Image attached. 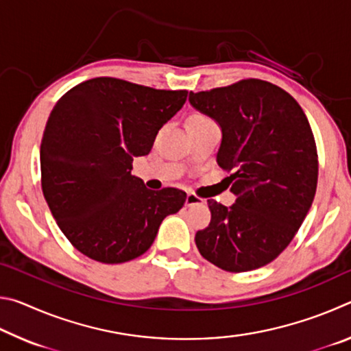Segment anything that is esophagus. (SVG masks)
I'll return each instance as SVG.
<instances>
[{"mask_svg": "<svg viewBox=\"0 0 351 351\" xmlns=\"http://www.w3.org/2000/svg\"><path fill=\"white\" fill-rule=\"evenodd\" d=\"M201 203H203V199L198 198L197 195L187 193V197H186V206H187V207H190V206H197V204H201Z\"/></svg>", "mask_w": 351, "mask_h": 351, "instance_id": "obj_1", "label": "esophagus"}]
</instances>
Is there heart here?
Returning <instances> with one entry per match:
<instances>
[{
  "label": "heart",
  "mask_w": 351,
  "mask_h": 351,
  "mask_svg": "<svg viewBox=\"0 0 351 351\" xmlns=\"http://www.w3.org/2000/svg\"><path fill=\"white\" fill-rule=\"evenodd\" d=\"M203 121H209L206 116L203 114H192L187 119V123H192V122H203Z\"/></svg>",
  "instance_id": "heart-1"
}]
</instances>
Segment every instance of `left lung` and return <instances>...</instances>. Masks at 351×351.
<instances>
[{
	"instance_id": "8db88e82",
	"label": "left lung",
	"mask_w": 351,
	"mask_h": 351,
	"mask_svg": "<svg viewBox=\"0 0 351 351\" xmlns=\"http://www.w3.org/2000/svg\"><path fill=\"white\" fill-rule=\"evenodd\" d=\"M195 110L221 128L217 162L237 199H207L210 224L199 254L218 268L245 272L271 263L304 223L317 187V150L304 110L282 88L249 79L189 94Z\"/></svg>"
}]
</instances>
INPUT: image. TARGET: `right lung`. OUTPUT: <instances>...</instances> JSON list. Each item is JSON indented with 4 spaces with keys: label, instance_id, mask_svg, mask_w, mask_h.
Returning <instances> with one entry per match:
<instances>
[{
    "label": "right lung",
    "instance_id": "obj_1",
    "mask_svg": "<svg viewBox=\"0 0 351 351\" xmlns=\"http://www.w3.org/2000/svg\"><path fill=\"white\" fill-rule=\"evenodd\" d=\"M187 100V91L153 90L97 77L69 90L52 108L40 145L41 189L73 246L100 263H123L148 251L162 219L186 192L147 189L133 158Z\"/></svg>",
    "mask_w": 351,
    "mask_h": 351
}]
</instances>
